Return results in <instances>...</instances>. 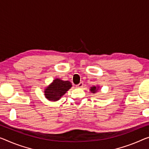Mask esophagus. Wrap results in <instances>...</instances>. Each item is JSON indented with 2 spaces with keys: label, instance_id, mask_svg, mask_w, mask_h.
Instances as JSON below:
<instances>
[{
  "label": "esophagus",
  "instance_id": "obj_1",
  "mask_svg": "<svg viewBox=\"0 0 149 149\" xmlns=\"http://www.w3.org/2000/svg\"><path fill=\"white\" fill-rule=\"evenodd\" d=\"M77 88H81L83 87V82H80V83L79 84H77V85L76 86Z\"/></svg>",
  "mask_w": 149,
  "mask_h": 149
}]
</instances>
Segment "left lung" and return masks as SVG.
I'll return each instance as SVG.
<instances>
[{"label": "left lung", "instance_id": "obj_1", "mask_svg": "<svg viewBox=\"0 0 149 149\" xmlns=\"http://www.w3.org/2000/svg\"><path fill=\"white\" fill-rule=\"evenodd\" d=\"M99 86H91V88H90V91L91 93H92L93 94H95L97 92V91L99 90Z\"/></svg>", "mask_w": 149, "mask_h": 149}]
</instances>
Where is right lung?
Listing matches in <instances>:
<instances>
[{
	"mask_svg": "<svg viewBox=\"0 0 149 149\" xmlns=\"http://www.w3.org/2000/svg\"><path fill=\"white\" fill-rule=\"evenodd\" d=\"M71 87V82L68 81H63L57 78L44 89L45 97L51 101H57Z\"/></svg>",
	"mask_w": 149,
	"mask_h": 149,
	"instance_id": "1",
	"label": "right lung"
}]
</instances>
